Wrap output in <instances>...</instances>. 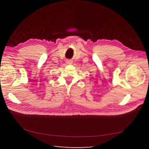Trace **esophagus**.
I'll return each instance as SVG.
<instances>
[{"label": "esophagus", "mask_w": 149, "mask_h": 149, "mask_svg": "<svg viewBox=\"0 0 149 149\" xmlns=\"http://www.w3.org/2000/svg\"><path fill=\"white\" fill-rule=\"evenodd\" d=\"M66 63H67L68 65L71 64V61H66Z\"/></svg>", "instance_id": "esophagus-1"}]
</instances>
